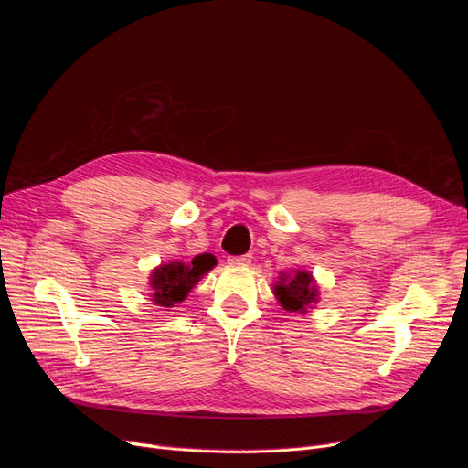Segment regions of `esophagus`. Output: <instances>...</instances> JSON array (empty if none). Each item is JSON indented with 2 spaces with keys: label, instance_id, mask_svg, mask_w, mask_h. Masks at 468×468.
<instances>
[{
  "label": "esophagus",
  "instance_id": "esophagus-1",
  "mask_svg": "<svg viewBox=\"0 0 468 468\" xmlns=\"http://www.w3.org/2000/svg\"><path fill=\"white\" fill-rule=\"evenodd\" d=\"M229 263L230 265H250L251 263V256H250V253H244V256H230Z\"/></svg>",
  "mask_w": 468,
  "mask_h": 468
}]
</instances>
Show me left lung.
I'll use <instances>...</instances> for the list:
<instances>
[{
    "mask_svg": "<svg viewBox=\"0 0 468 468\" xmlns=\"http://www.w3.org/2000/svg\"><path fill=\"white\" fill-rule=\"evenodd\" d=\"M275 294L282 308L296 313V310H304L308 308V304L316 303V285L313 275L306 271H296L291 277H281V281L275 285Z\"/></svg>",
    "mask_w": 468,
    "mask_h": 468,
    "instance_id": "left-lung-1",
    "label": "left lung"
}]
</instances>
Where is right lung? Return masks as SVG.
Listing matches in <instances>:
<instances>
[{
	"mask_svg": "<svg viewBox=\"0 0 468 468\" xmlns=\"http://www.w3.org/2000/svg\"><path fill=\"white\" fill-rule=\"evenodd\" d=\"M217 263L215 256L210 253H201V256L193 258L191 263H167L154 271L150 285L154 289V303L160 306H174L181 303L193 285L199 281L207 271H210L212 265Z\"/></svg>",
	"mask_w": 468,
	"mask_h": 468,
	"instance_id": "obj_1",
	"label": "right lung"
}]
</instances>
